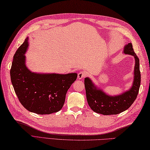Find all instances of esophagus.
I'll return each instance as SVG.
<instances>
[{
    "label": "esophagus",
    "mask_w": 150,
    "mask_h": 150,
    "mask_svg": "<svg viewBox=\"0 0 150 150\" xmlns=\"http://www.w3.org/2000/svg\"><path fill=\"white\" fill-rule=\"evenodd\" d=\"M86 75V74L85 71H81L78 73V77L79 79H83L85 77Z\"/></svg>",
    "instance_id": "34e87169"
}]
</instances>
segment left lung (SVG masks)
Masks as SVG:
<instances>
[{
	"label": "left lung",
	"instance_id": "8db88e82",
	"mask_svg": "<svg viewBox=\"0 0 150 150\" xmlns=\"http://www.w3.org/2000/svg\"><path fill=\"white\" fill-rule=\"evenodd\" d=\"M123 52L135 58L134 81L129 90L119 96H110L97 88L89 78H85L87 102L94 112L104 115H117L129 109L137 98L141 85L139 59L135 53L131 42L125 46Z\"/></svg>",
	"mask_w": 150,
	"mask_h": 150
}]
</instances>
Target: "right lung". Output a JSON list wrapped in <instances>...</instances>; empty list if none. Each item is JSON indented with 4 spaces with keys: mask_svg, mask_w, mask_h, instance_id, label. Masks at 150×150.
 <instances>
[{
    "mask_svg": "<svg viewBox=\"0 0 150 150\" xmlns=\"http://www.w3.org/2000/svg\"><path fill=\"white\" fill-rule=\"evenodd\" d=\"M28 46L27 38L13 57L10 76L14 92L20 103L29 111L38 115L58 112L62 108L67 90L78 74L32 72L25 65Z\"/></svg>",
    "mask_w": 150,
    "mask_h": 150,
    "instance_id": "add662e5",
    "label": "right lung"
}]
</instances>
